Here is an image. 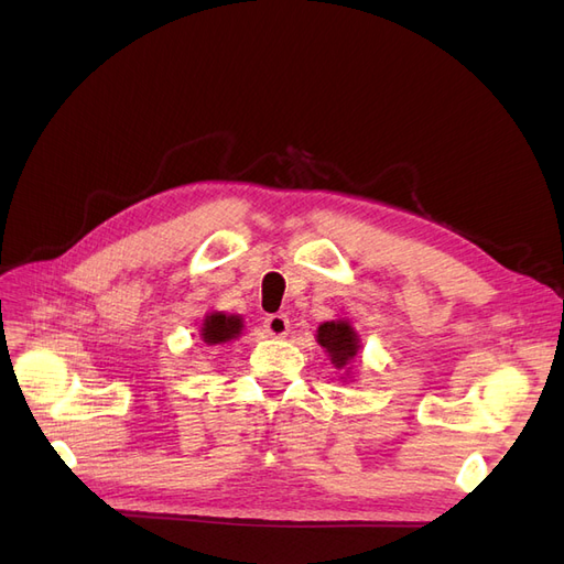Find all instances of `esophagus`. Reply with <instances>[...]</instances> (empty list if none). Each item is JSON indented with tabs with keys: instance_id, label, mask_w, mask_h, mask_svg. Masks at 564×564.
I'll return each mask as SVG.
<instances>
[{
	"instance_id": "obj_1",
	"label": "esophagus",
	"mask_w": 564,
	"mask_h": 564,
	"mask_svg": "<svg viewBox=\"0 0 564 564\" xmlns=\"http://www.w3.org/2000/svg\"><path fill=\"white\" fill-rule=\"evenodd\" d=\"M263 329L272 338H282L289 332V319L286 315H268L263 322Z\"/></svg>"
}]
</instances>
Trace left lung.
I'll list each match as a JSON object with an SVG mask.
<instances>
[{
  "label": "left lung",
  "mask_w": 564,
  "mask_h": 564,
  "mask_svg": "<svg viewBox=\"0 0 564 564\" xmlns=\"http://www.w3.org/2000/svg\"><path fill=\"white\" fill-rule=\"evenodd\" d=\"M315 338H317V344L324 348V352H327L332 367L344 371L338 379L346 383L350 379L352 360L362 348V340H360V336H357L352 322L346 317L322 322L317 327Z\"/></svg>",
  "instance_id": "obj_1"
}]
</instances>
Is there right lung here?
I'll return each instance as SVG.
<instances>
[{
  "label": "right lung",
  "mask_w": 564,
  "mask_h": 564,
  "mask_svg": "<svg viewBox=\"0 0 564 564\" xmlns=\"http://www.w3.org/2000/svg\"><path fill=\"white\" fill-rule=\"evenodd\" d=\"M242 329H245V322L240 315H226V313L212 311L202 319L199 338L207 346H220V344H228V340L240 336Z\"/></svg>",
  "instance_id": "add662e5"
}]
</instances>
